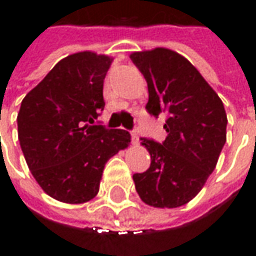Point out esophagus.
<instances>
[{"label":"esophagus","instance_id":"1","mask_svg":"<svg viewBox=\"0 0 256 256\" xmlns=\"http://www.w3.org/2000/svg\"><path fill=\"white\" fill-rule=\"evenodd\" d=\"M131 140H132V144H138L140 136H138V132H136V131H132V132H131Z\"/></svg>","mask_w":256,"mask_h":256}]
</instances>
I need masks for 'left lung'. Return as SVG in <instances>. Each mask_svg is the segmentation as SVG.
<instances>
[{
  "mask_svg": "<svg viewBox=\"0 0 256 256\" xmlns=\"http://www.w3.org/2000/svg\"><path fill=\"white\" fill-rule=\"evenodd\" d=\"M148 84L146 111L166 114L165 141L141 138L151 165L134 174L145 204L178 208L191 201L215 170L226 142V114L221 98L200 71L178 52L155 48L130 55Z\"/></svg>",
  "mask_w": 256,
  "mask_h": 256,
  "instance_id": "8db88e82",
  "label": "left lung"
}]
</instances>
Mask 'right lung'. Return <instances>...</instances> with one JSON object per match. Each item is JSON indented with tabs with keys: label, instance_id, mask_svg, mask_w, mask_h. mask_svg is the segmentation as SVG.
I'll return each mask as SVG.
<instances>
[{
	"label": "right lung",
	"instance_id": "add662e5",
	"mask_svg": "<svg viewBox=\"0 0 256 256\" xmlns=\"http://www.w3.org/2000/svg\"><path fill=\"white\" fill-rule=\"evenodd\" d=\"M111 62V56L91 51L68 55L21 102L16 122L25 161L56 201H91L106 161L131 142L128 131L95 124L105 106L104 80Z\"/></svg>",
	"mask_w": 256,
	"mask_h": 256
}]
</instances>
